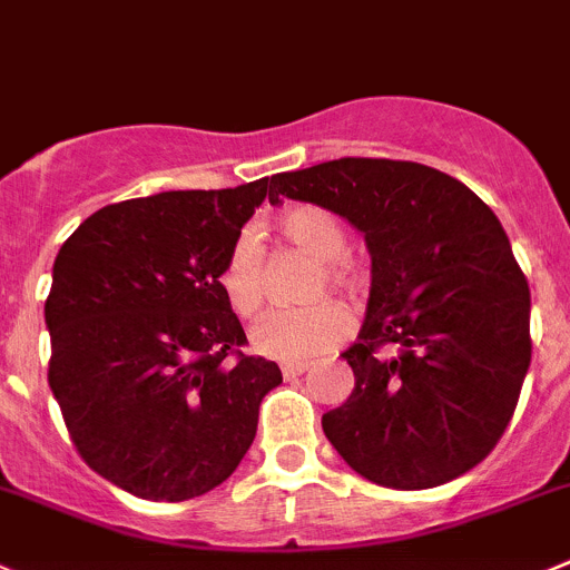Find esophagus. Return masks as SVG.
Listing matches in <instances>:
<instances>
[{
    "label": "esophagus",
    "mask_w": 570,
    "mask_h": 570,
    "mask_svg": "<svg viewBox=\"0 0 570 570\" xmlns=\"http://www.w3.org/2000/svg\"><path fill=\"white\" fill-rule=\"evenodd\" d=\"M303 371H309V365H306V363H286L284 368H281V374H284V380H295V376H301Z\"/></svg>",
    "instance_id": "34e87169"
}]
</instances>
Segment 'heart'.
Here are the masks:
<instances>
[{
	"mask_svg": "<svg viewBox=\"0 0 570 570\" xmlns=\"http://www.w3.org/2000/svg\"><path fill=\"white\" fill-rule=\"evenodd\" d=\"M278 233L292 249L315 261L303 297H321L326 292L360 301L365 289V269L348 255V233L332 210L317 205L286 207L278 216ZM227 306L238 317H255L267 297V255L255 227H244L227 247L216 273ZM351 334L348 312L334 301H312L295 309L267 315L255 326L253 345L264 357L281 363H303L337 348Z\"/></svg>",
	"mask_w": 570,
	"mask_h": 570,
	"instance_id": "b5f03b06",
	"label": "heart"
}]
</instances>
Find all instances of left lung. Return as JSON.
I'll list each match as a JSON object with an SVG mask.
<instances>
[{"mask_svg": "<svg viewBox=\"0 0 570 570\" xmlns=\"http://www.w3.org/2000/svg\"><path fill=\"white\" fill-rule=\"evenodd\" d=\"M281 196L340 213L371 253L368 312L343 351L354 391L323 413L334 450L391 489L481 464L531 363L529 284L492 207L430 165L371 157L275 174Z\"/></svg>", "mask_w": 570, "mask_h": 570, "instance_id": "obj_1", "label": "left lung"}]
</instances>
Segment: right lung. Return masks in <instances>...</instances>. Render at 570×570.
Here are the masks:
<instances>
[{
    "instance_id": "add662e5",
    "label": "right lung",
    "mask_w": 570,
    "mask_h": 570,
    "mask_svg": "<svg viewBox=\"0 0 570 570\" xmlns=\"http://www.w3.org/2000/svg\"><path fill=\"white\" fill-rule=\"evenodd\" d=\"M269 177L100 207L58 249L45 303L52 396L78 455L146 501L233 475L261 399L284 382L247 357L216 273Z\"/></svg>"
}]
</instances>
